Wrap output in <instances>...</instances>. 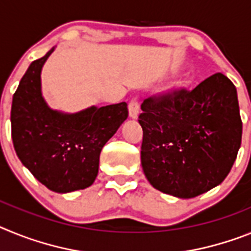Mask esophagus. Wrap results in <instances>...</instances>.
<instances>
[{
  "instance_id": "34e87169",
  "label": "esophagus",
  "mask_w": 251,
  "mask_h": 251,
  "mask_svg": "<svg viewBox=\"0 0 251 251\" xmlns=\"http://www.w3.org/2000/svg\"><path fill=\"white\" fill-rule=\"evenodd\" d=\"M139 108H140V102H139V97H134L131 101L128 102V115L131 119H136L139 115Z\"/></svg>"
}]
</instances>
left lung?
Returning <instances> with one entry per match:
<instances>
[{
	"label": "left lung",
	"mask_w": 251,
	"mask_h": 251,
	"mask_svg": "<svg viewBox=\"0 0 251 251\" xmlns=\"http://www.w3.org/2000/svg\"><path fill=\"white\" fill-rule=\"evenodd\" d=\"M141 165L163 193L192 198L227 177L241 145L236 88L222 73L144 100Z\"/></svg>",
	"instance_id": "left-lung-1"
}]
</instances>
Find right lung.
I'll list each match as a JSON object with an SVG mask.
<instances>
[{
	"instance_id": "right-lung-1",
	"label": "right lung",
	"mask_w": 251,
	"mask_h": 251,
	"mask_svg": "<svg viewBox=\"0 0 251 251\" xmlns=\"http://www.w3.org/2000/svg\"><path fill=\"white\" fill-rule=\"evenodd\" d=\"M49 50L30 64L12 99L11 135L16 154L36 179L58 193L84 189L99 173L103 145L127 119V103L77 113L50 110L41 96L40 73Z\"/></svg>"
}]
</instances>
